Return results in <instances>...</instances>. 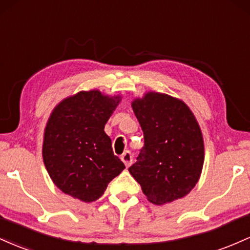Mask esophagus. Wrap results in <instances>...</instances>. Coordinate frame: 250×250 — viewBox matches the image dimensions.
I'll return each mask as SVG.
<instances>
[{"instance_id": "esophagus-1", "label": "esophagus", "mask_w": 250, "mask_h": 250, "mask_svg": "<svg viewBox=\"0 0 250 250\" xmlns=\"http://www.w3.org/2000/svg\"><path fill=\"white\" fill-rule=\"evenodd\" d=\"M122 161L124 162V164L126 167H130L131 164H132V161H133V157L131 155L130 151H125L124 153L122 155Z\"/></svg>"}]
</instances>
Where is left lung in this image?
<instances>
[{
    "label": "left lung",
    "instance_id": "8db88e82",
    "mask_svg": "<svg viewBox=\"0 0 250 250\" xmlns=\"http://www.w3.org/2000/svg\"><path fill=\"white\" fill-rule=\"evenodd\" d=\"M132 108L144 132V146L128 171L153 204L188 195L200 179L204 143L200 125L186 103L147 92Z\"/></svg>",
    "mask_w": 250,
    "mask_h": 250
}]
</instances>
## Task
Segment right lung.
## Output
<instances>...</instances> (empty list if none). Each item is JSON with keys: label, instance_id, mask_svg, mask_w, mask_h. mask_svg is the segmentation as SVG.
I'll return each mask as SVG.
<instances>
[{"label": "right lung", "instance_id": "1", "mask_svg": "<svg viewBox=\"0 0 250 250\" xmlns=\"http://www.w3.org/2000/svg\"><path fill=\"white\" fill-rule=\"evenodd\" d=\"M98 89L81 91L59 103L43 134L42 157L53 183L83 202L97 201L125 169L114 156L105 124L120 103Z\"/></svg>", "mask_w": 250, "mask_h": 250}]
</instances>
